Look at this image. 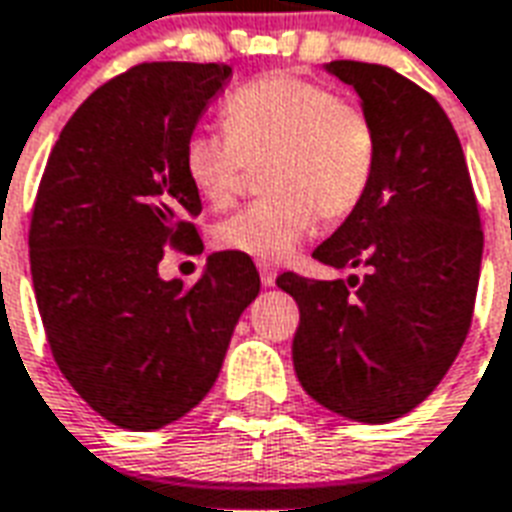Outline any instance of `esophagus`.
<instances>
[{"label":"esophagus","mask_w":512,"mask_h":512,"mask_svg":"<svg viewBox=\"0 0 512 512\" xmlns=\"http://www.w3.org/2000/svg\"><path fill=\"white\" fill-rule=\"evenodd\" d=\"M260 282H263L266 287H274L276 268L268 266V263H260Z\"/></svg>","instance_id":"34e87169"}]
</instances>
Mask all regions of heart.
<instances>
[{"instance_id":"heart-1","label":"heart","mask_w":512,"mask_h":512,"mask_svg":"<svg viewBox=\"0 0 512 512\" xmlns=\"http://www.w3.org/2000/svg\"><path fill=\"white\" fill-rule=\"evenodd\" d=\"M222 124L184 140L181 162L198 198L222 211L236 200L246 168L266 160L263 189L271 195L217 227L227 252L285 260L312 236L320 214L331 222L350 217L372 187V119L325 83L293 73L255 78L227 94Z\"/></svg>"}]
</instances>
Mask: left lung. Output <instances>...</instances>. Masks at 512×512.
Here are the masks:
<instances>
[{"mask_svg":"<svg viewBox=\"0 0 512 512\" xmlns=\"http://www.w3.org/2000/svg\"><path fill=\"white\" fill-rule=\"evenodd\" d=\"M377 132L361 206L314 260L358 279H276L301 312L293 339L304 391L336 415L391 423L415 410L456 361L472 325L483 230L467 160L439 102L391 67L331 62Z\"/></svg>","mask_w":512,"mask_h":512,"instance_id":"8db88e82","label":"left lung"}]
</instances>
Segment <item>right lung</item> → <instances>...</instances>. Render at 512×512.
Here are the masks:
<instances>
[{
    "label": "right lung",
    "mask_w": 512,
    "mask_h": 512,
    "mask_svg": "<svg viewBox=\"0 0 512 512\" xmlns=\"http://www.w3.org/2000/svg\"><path fill=\"white\" fill-rule=\"evenodd\" d=\"M230 75L135 64L83 100L40 179L29 263L45 336L78 396L119 429H162L200 404L260 293L236 252H214L192 287L160 276L165 249H203L181 151Z\"/></svg>",
    "instance_id": "1"
}]
</instances>
